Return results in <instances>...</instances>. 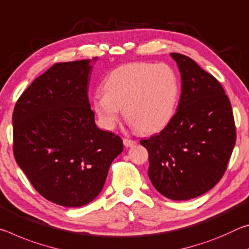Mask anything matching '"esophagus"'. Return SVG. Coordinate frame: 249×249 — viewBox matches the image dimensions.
<instances>
[{"label": "esophagus", "instance_id": "1", "mask_svg": "<svg viewBox=\"0 0 249 249\" xmlns=\"http://www.w3.org/2000/svg\"><path fill=\"white\" fill-rule=\"evenodd\" d=\"M124 146H127V148H129V146H133L137 144V142L134 140H131V139H128V138H124Z\"/></svg>", "mask_w": 249, "mask_h": 249}]
</instances>
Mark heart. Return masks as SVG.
<instances>
[{"mask_svg":"<svg viewBox=\"0 0 249 249\" xmlns=\"http://www.w3.org/2000/svg\"><path fill=\"white\" fill-rule=\"evenodd\" d=\"M104 92L93 97L92 107L101 125L113 129L120 109L130 124L153 133L169 124L177 107L180 83L166 64L129 63L117 67L105 79Z\"/></svg>","mask_w":249,"mask_h":249,"instance_id":"b5f03b06","label":"heart"}]
</instances>
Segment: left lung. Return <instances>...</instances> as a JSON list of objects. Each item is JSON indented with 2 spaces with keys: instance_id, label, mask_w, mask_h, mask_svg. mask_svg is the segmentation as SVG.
Instances as JSON below:
<instances>
[{
  "instance_id": "8db88e82",
  "label": "left lung",
  "mask_w": 249,
  "mask_h": 249,
  "mask_svg": "<svg viewBox=\"0 0 249 249\" xmlns=\"http://www.w3.org/2000/svg\"><path fill=\"white\" fill-rule=\"evenodd\" d=\"M181 74L175 115L159 134L141 140L148 175L159 193L186 201L206 193L225 173L236 142L231 101L219 81L185 55L171 53Z\"/></svg>"
}]
</instances>
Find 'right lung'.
<instances>
[{
    "mask_svg": "<svg viewBox=\"0 0 249 249\" xmlns=\"http://www.w3.org/2000/svg\"><path fill=\"white\" fill-rule=\"evenodd\" d=\"M91 69L89 59L53 65L18 98L12 118L18 166L43 197L62 206L96 198L124 150L119 136L95 124Z\"/></svg>",
    "mask_w": 249,
    "mask_h": 249,
    "instance_id": "add662e5",
    "label": "right lung"
}]
</instances>
